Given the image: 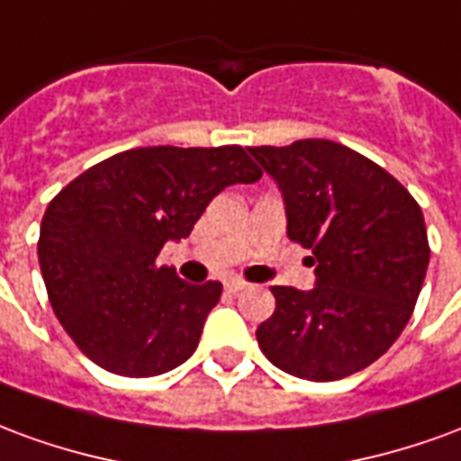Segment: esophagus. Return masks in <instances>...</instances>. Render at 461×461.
Returning a JSON list of instances; mask_svg holds the SVG:
<instances>
[{
    "instance_id": "obj_1",
    "label": "esophagus",
    "mask_w": 461,
    "mask_h": 461,
    "mask_svg": "<svg viewBox=\"0 0 461 461\" xmlns=\"http://www.w3.org/2000/svg\"><path fill=\"white\" fill-rule=\"evenodd\" d=\"M244 286H247V284H244L241 279H237V276H230V279H224V291H227V294H237V291H241Z\"/></svg>"
}]
</instances>
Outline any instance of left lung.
<instances>
[{
  "instance_id": "1",
  "label": "left lung",
  "mask_w": 461,
  "mask_h": 461,
  "mask_svg": "<svg viewBox=\"0 0 461 461\" xmlns=\"http://www.w3.org/2000/svg\"><path fill=\"white\" fill-rule=\"evenodd\" d=\"M279 185L286 234L311 249L316 286H274L257 329L264 356L289 375L330 383L393 346L429 264L425 217L400 182L333 140L247 148Z\"/></svg>"
}]
</instances>
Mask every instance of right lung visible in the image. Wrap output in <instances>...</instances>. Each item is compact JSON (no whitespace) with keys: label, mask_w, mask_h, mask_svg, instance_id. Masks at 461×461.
Wrapping results in <instances>:
<instances>
[{"label":"right lung","mask_w":461,"mask_h":461,"mask_svg":"<svg viewBox=\"0 0 461 461\" xmlns=\"http://www.w3.org/2000/svg\"><path fill=\"white\" fill-rule=\"evenodd\" d=\"M259 177L240 145H155L98 162L49 202L39 267L86 357L115 375L152 377L194 353L221 284H187L158 254L190 237L224 187Z\"/></svg>","instance_id":"obj_1"}]
</instances>
